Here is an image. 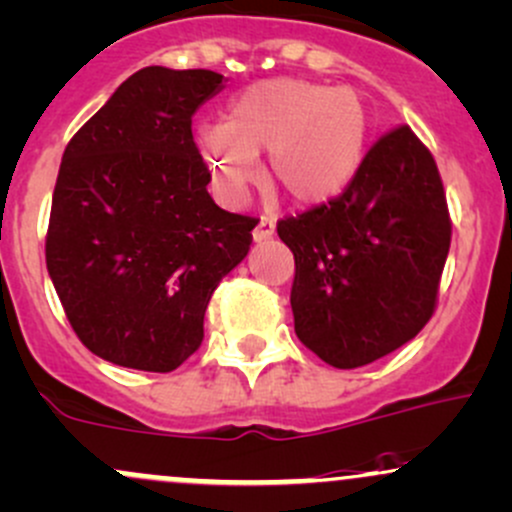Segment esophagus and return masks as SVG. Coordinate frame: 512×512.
<instances>
[{
	"mask_svg": "<svg viewBox=\"0 0 512 512\" xmlns=\"http://www.w3.org/2000/svg\"><path fill=\"white\" fill-rule=\"evenodd\" d=\"M274 235V221L272 218L262 216L260 223H257L255 230H252V238H255V243H262V240H269Z\"/></svg>",
	"mask_w": 512,
	"mask_h": 512,
	"instance_id": "esophagus-1",
	"label": "esophagus"
}]
</instances>
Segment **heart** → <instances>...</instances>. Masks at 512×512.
Masks as SVG:
<instances>
[{"mask_svg":"<svg viewBox=\"0 0 512 512\" xmlns=\"http://www.w3.org/2000/svg\"><path fill=\"white\" fill-rule=\"evenodd\" d=\"M367 143V111L352 89L279 77L255 82L228 101L223 121L196 133L213 187L235 201L257 177L289 204L311 209L350 187Z\"/></svg>","mask_w":512,"mask_h":512,"instance_id":"b5f03b06","label":"heart"}]
</instances>
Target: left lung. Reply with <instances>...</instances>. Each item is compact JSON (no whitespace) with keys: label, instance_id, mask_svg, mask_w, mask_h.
Segmentation results:
<instances>
[{"label":"left lung","instance_id":"8db88e82","mask_svg":"<svg viewBox=\"0 0 512 512\" xmlns=\"http://www.w3.org/2000/svg\"><path fill=\"white\" fill-rule=\"evenodd\" d=\"M277 233L296 262V335L323 362L364 367L435 313L452 221L435 157L408 126L376 140L345 192Z\"/></svg>","mask_w":512,"mask_h":512}]
</instances>
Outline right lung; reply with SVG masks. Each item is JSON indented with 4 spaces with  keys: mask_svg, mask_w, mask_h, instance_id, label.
I'll return each mask as SVG.
<instances>
[{
    "mask_svg": "<svg viewBox=\"0 0 512 512\" xmlns=\"http://www.w3.org/2000/svg\"><path fill=\"white\" fill-rule=\"evenodd\" d=\"M221 87L211 70L143 67L67 143L46 265L72 330L106 362L177 369L204 340L213 289L250 250L257 218L216 206L192 136Z\"/></svg>",
    "mask_w": 512,
    "mask_h": 512,
    "instance_id": "right-lung-1",
    "label": "right lung"
}]
</instances>
